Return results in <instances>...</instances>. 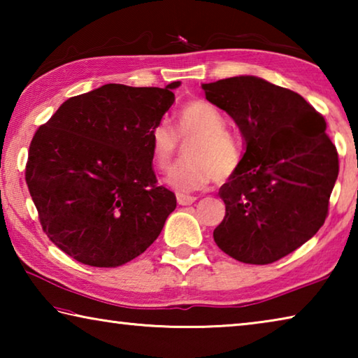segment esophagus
I'll return each mask as SVG.
<instances>
[{
	"mask_svg": "<svg viewBox=\"0 0 358 358\" xmlns=\"http://www.w3.org/2000/svg\"><path fill=\"white\" fill-rule=\"evenodd\" d=\"M177 201H178V203L180 205H191V203H194L196 202V197H192V196H186V194H177Z\"/></svg>",
	"mask_w": 358,
	"mask_h": 358,
	"instance_id": "1",
	"label": "esophagus"
}]
</instances>
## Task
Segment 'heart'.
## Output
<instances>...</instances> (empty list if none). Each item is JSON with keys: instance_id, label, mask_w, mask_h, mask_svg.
Returning <instances> with one entry per match:
<instances>
[{"instance_id": "1", "label": "heart", "mask_w": 358, "mask_h": 358, "mask_svg": "<svg viewBox=\"0 0 358 358\" xmlns=\"http://www.w3.org/2000/svg\"><path fill=\"white\" fill-rule=\"evenodd\" d=\"M222 112L208 101H191L180 108L173 129L159 123L151 131L150 151L157 171L172 167L178 151V138L189 142L186 147L187 161L181 162L166 177V183L178 192L203 189L215 177L229 178L238 171L243 161L240 138L226 129Z\"/></svg>"}]
</instances>
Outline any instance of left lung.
I'll use <instances>...</instances> for the list:
<instances>
[{
  "label": "left lung",
  "instance_id": "left-lung-1",
  "mask_svg": "<svg viewBox=\"0 0 358 358\" xmlns=\"http://www.w3.org/2000/svg\"><path fill=\"white\" fill-rule=\"evenodd\" d=\"M235 121L243 161L220 189L226 216L213 238L230 257L265 265L313 238L329 215L338 153L322 115L299 93L260 77L202 83Z\"/></svg>",
  "mask_w": 358,
  "mask_h": 358
}]
</instances>
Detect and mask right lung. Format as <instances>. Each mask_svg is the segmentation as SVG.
<instances>
[{"label":"right lung","instance_id":"1","mask_svg":"<svg viewBox=\"0 0 358 358\" xmlns=\"http://www.w3.org/2000/svg\"><path fill=\"white\" fill-rule=\"evenodd\" d=\"M177 87L102 85L64 101L36 131L27 185L47 237L72 259L110 268L159 237L177 197L157 186L150 137Z\"/></svg>","mask_w":358,"mask_h":358}]
</instances>
